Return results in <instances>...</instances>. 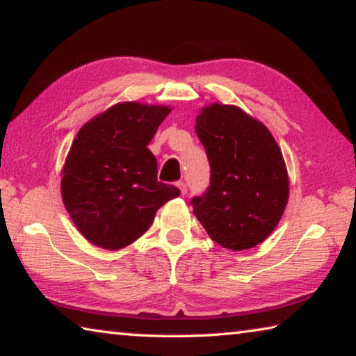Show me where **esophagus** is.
I'll return each instance as SVG.
<instances>
[{
    "mask_svg": "<svg viewBox=\"0 0 356 356\" xmlns=\"http://www.w3.org/2000/svg\"><path fill=\"white\" fill-rule=\"evenodd\" d=\"M177 188H179V191H180V195H186V185H185V182H177Z\"/></svg>",
    "mask_w": 356,
    "mask_h": 356,
    "instance_id": "esophagus-1",
    "label": "esophagus"
}]
</instances>
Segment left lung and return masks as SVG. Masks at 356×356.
<instances>
[{
  "instance_id": "obj_1",
  "label": "left lung",
  "mask_w": 356,
  "mask_h": 356,
  "mask_svg": "<svg viewBox=\"0 0 356 356\" xmlns=\"http://www.w3.org/2000/svg\"><path fill=\"white\" fill-rule=\"evenodd\" d=\"M195 130L212 172L207 191L193 197V213L222 248H254L287 206L289 176L280 146L261 120L236 105L204 106Z\"/></svg>"
}]
</instances>
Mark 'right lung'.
<instances>
[{
	"label": "right lung",
	"instance_id": "obj_1",
	"mask_svg": "<svg viewBox=\"0 0 356 356\" xmlns=\"http://www.w3.org/2000/svg\"><path fill=\"white\" fill-rule=\"evenodd\" d=\"M170 106L120 102L88 120L63 166L61 195L83 237L108 251L125 248L180 191L156 180L147 149Z\"/></svg>",
	"mask_w": 356,
	"mask_h": 356
}]
</instances>
